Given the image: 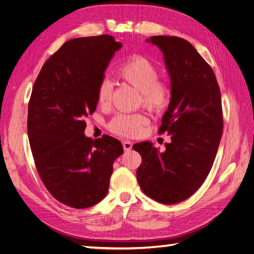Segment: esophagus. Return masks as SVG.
Listing matches in <instances>:
<instances>
[{"label": "esophagus", "mask_w": 254, "mask_h": 254, "mask_svg": "<svg viewBox=\"0 0 254 254\" xmlns=\"http://www.w3.org/2000/svg\"><path fill=\"white\" fill-rule=\"evenodd\" d=\"M123 147H124L125 151H130L132 148V143L130 141H123Z\"/></svg>", "instance_id": "obj_1"}]
</instances>
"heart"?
Segmentation results:
<instances>
[{
  "instance_id": "heart-1",
  "label": "heart",
  "mask_w": 254,
  "mask_h": 254,
  "mask_svg": "<svg viewBox=\"0 0 254 254\" xmlns=\"http://www.w3.org/2000/svg\"><path fill=\"white\" fill-rule=\"evenodd\" d=\"M120 78L132 86L141 93L142 104L151 111H161L170 103L171 91L167 84L159 80V70L150 60L141 56H134L127 60L119 68ZM112 96V83L105 79L97 89V102L108 106ZM141 114H119L110 123V129L114 133L133 136L140 131L145 123Z\"/></svg>"
}]
</instances>
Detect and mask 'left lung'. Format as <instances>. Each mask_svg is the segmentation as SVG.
Returning <instances> with one entry per match:
<instances>
[{"instance_id": "obj_1", "label": "left lung", "mask_w": 254, "mask_h": 254, "mask_svg": "<svg viewBox=\"0 0 254 254\" xmlns=\"http://www.w3.org/2000/svg\"><path fill=\"white\" fill-rule=\"evenodd\" d=\"M163 53L171 80V99L159 132L171 135L160 152L151 142L133 145L142 163L136 179L153 200L174 204L201 187L213 166L222 134L221 97L211 66L179 37L146 39Z\"/></svg>"}]
</instances>
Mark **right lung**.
<instances>
[{
	"instance_id": "right-lung-1",
	"label": "right lung",
	"mask_w": 254,
	"mask_h": 254,
	"mask_svg": "<svg viewBox=\"0 0 254 254\" xmlns=\"http://www.w3.org/2000/svg\"><path fill=\"white\" fill-rule=\"evenodd\" d=\"M123 44L109 35L66 41L42 66L28 104L27 133L37 171L54 198L86 209L106 197L124 149L109 135L86 136L97 89Z\"/></svg>"
}]
</instances>
